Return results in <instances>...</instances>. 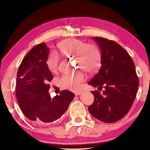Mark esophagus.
<instances>
[{
  "instance_id": "obj_1",
  "label": "esophagus",
  "mask_w": 150,
  "mask_h": 150,
  "mask_svg": "<svg viewBox=\"0 0 150 150\" xmlns=\"http://www.w3.org/2000/svg\"><path fill=\"white\" fill-rule=\"evenodd\" d=\"M81 94H82V92H81V91H77V92H75V95L76 96H79V95H81Z\"/></svg>"
}]
</instances>
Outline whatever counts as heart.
Instances as JSON below:
<instances>
[{"label": "heart", "mask_w": 150, "mask_h": 150, "mask_svg": "<svg viewBox=\"0 0 150 150\" xmlns=\"http://www.w3.org/2000/svg\"><path fill=\"white\" fill-rule=\"evenodd\" d=\"M59 52L66 56H75L78 67L87 72H93L100 65L101 55L98 47L93 44H86L83 40L72 38L63 40L57 45ZM59 56L54 52L50 53L46 60L47 68L51 72L55 73L58 69ZM83 72L67 73L58 79L60 86L64 88L76 91L79 88L81 83L85 80Z\"/></svg>", "instance_id": "heart-1"}]
</instances>
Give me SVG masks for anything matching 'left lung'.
<instances>
[{"instance_id": "1", "label": "left lung", "mask_w": 150, "mask_h": 150, "mask_svg": "<svg viewBox=\"0 0 150 150\" xmlns=\"http://www.w3.org/2000/svg\"><path fill=\"white\" fill-rule=\"evenodd\" d=\"M101 52V67L88 85L103 91H91L95 96L88 110L94 117L104 122L121 120L130 110L139 86L135 65L130 55L117 43L95 37Z\"/></svg>"}]
</instances>
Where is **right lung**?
<instances>
[{
	"label": "right lung",
	"mask_w": 150,
	"mask_h": 150,
	"mask_svg": "<svg viewBox=\"0 0 150 150\" xmlns=\"http://www.w3.org/2000/svg\"><path fill=\"white\" fill-rule=\"evenodd\" d=\"M50 49L45 43L35 45L20 64L16 77V96L24 115L36 124L49 123L63 116L75 94L63 90L52 98L48 82L53 79L46 64Z\"/></svg>",
	"instance_id": "add662e5"
}]
</instances>
